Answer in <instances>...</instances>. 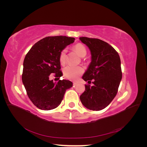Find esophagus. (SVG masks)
Returning <instances> with one entry per match:
<instances>
[{
	"label": "esophagus",
	"instance_id": "34e87169",
	"mask_svg": "<svg viewBox=\"0 0 147 147\" xmlns=\"http://www.w3.org/2000/svg\"><path fill=\"white\" fill-rule=\"evenodd\" d=\"M78 83L77 82H74L73 83V85H74V86H76Z\"/></svg>",
	"mask_w": 147,
	"mask_h": 147
}]
</instances>
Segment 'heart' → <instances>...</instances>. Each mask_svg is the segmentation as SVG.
<instances>
[{"instance_id":"obj_1","label":"heart","mask_w":147,"mask_h":147,"mask_svg":"<svg viewBox=\"0 0 147 147\" xmlns=\"http://www.w3.org/2000/svg\"><path fill=\"white\" fill-rule=\"evenodd\" d=\"M74 48L80 56L84 57L86 55V49L83 44L77 43L74 47ZM66 52V49H63V50L60 52L59 59L61 64H64L65 62ZM83 72L84 69L81 66L67 65L64 69L63 74L65 78L72 80H77L80 76V75L83 73Z\"/></svg>"}]
</instances>
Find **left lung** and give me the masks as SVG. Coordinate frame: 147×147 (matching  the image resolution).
<instances>
[{"mask_svg": "<svg viewBox=\"0 0 147 147\" xmlns=\"http://www.w3.org/2000/svg\"><path fill=\"white\" fill-rule=\"evenodd\" d=\"M80 40L90 49L91 55V62L82 78L88 83L93 80L92 86L85 84V91L80 99L86 108L101 110L117 94L122 78L121 60L117 51L103 40L85 37Z\"/></svg>", "mask_w": 147, "mask_h": 147, "instance_id": "obj_1", "label": "left lung"}]
</instances>
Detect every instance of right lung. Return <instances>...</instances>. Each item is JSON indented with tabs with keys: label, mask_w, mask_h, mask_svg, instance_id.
<instances>
[{
	"label": "right lung",
	"mask_w": 147,
	"mask_h": 147,
	"mask_svg": "<svg viewBox=\"0 0 147 147\" xmlns=\"http://www.w3.org/2000/svg\"><path fill=\"white\" fill-rule=\"evenodd\" d=\"M75 38L66 36L47 37L37 42L26 55L22 81L30 100L39 109L50 110L61 103L67 89L72 87L69 80H50L55 74L63 76L59 59L60 52L74 42Z\"/></svg>",
	"instance_id": "1"
}]
</instances>
